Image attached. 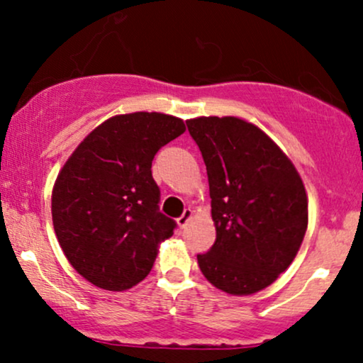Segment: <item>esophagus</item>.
I'll use <instances>...</instances> for the list:
<instances>
[{
  "mask_svg": "<svg viewBox=\"0 0 363 363\" xmlns=\"http://www.w3.org/2000/svg\"><path fill=\"white\" fill-rule=\"evenodd\" d=\"M191 216H193V210H191V208H186V210L182 211V215L177 218L179 227L184 228L186 225H187V222H189V220H191Z\"/></svg>",
  "mask_w": 363,
  "mask_h": 363,
  "instance_id": "1",
  "label": "esophagus"
}]
</instances>
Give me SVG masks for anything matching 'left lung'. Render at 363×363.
Instances as JSON below:
<instances>
[{
  "mask_svg": "<svg viewBox=\"0 0 363 363\" xmlns=\"http://www.w3.org/2000/svg\"><path fill=\"white\" fill-rule=\"evenodd\" d=\"M186 124L205 160L216 228L210 251L198 254L199 269L227 294H256L301 249L306 187L280 147L247 121L210 116Z\"/></svg>",
  "mask_w": 363,
  "mask_h": 363,
  "instance_id": "1",
  "label": "left lung"
}]
</instances>
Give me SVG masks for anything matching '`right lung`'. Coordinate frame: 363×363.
I'll list each match as a JSON object with an SVG mask.
<instances>
[{"mask_svg":"<svg viewBox=\"0 0 363 363\" xmlns=\"http://www.w3.org/2000/svg\"><path fill=\"white\" fill-rule=\"evenodd\" d=\"M186 131L160 112L107 119L66 160L52 187L57 240L85 280L111 291L135 286L152 272L158 244L176 222L158 211L152 160Z\"/></svg>","mask_w":363,"mask_h":363,"instance_id":"add662e5","label":"right lung"}]
</instances>
